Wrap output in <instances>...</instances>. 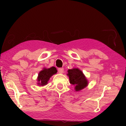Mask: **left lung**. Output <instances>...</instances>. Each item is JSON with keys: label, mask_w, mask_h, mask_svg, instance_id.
Returning <instances> with one entry per match:
<instances>
[{"label": "left lung", "mask_w": 126, "mask_h": 126, "mask_svg": "<svg viewBox=\"0 0 126 126\" xmlns=\"http://www.w3.org/2000/svg\"><path fill=\"white\" fill-rule=\"evenodd\" d=\"M56 68L52 67L49 68L44 67L39 72L37 78V84L39 86H44L48 84L51 77L57 73Z\"/></svg>", "instance_id": "left-lung-1"}]
</instances>
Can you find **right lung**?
Masks as SVG:
<instances>
[{
	"label": "right lung",
	"mask_w": 126,
	"mask_h": 126,
	"mask_svg": "<svg viewBox=\"0 0 126 126\" xmlns=\"http://www.w3.org/2000/svg\"><path fill=\"white\" fill-rule=\"evenodd\" d=\"M67 76L69 77L70 83L74 86L76 91H80L88 86V80L82 71L79 68L68 69Z\"/></svg>",
	"instance_id": "right-lung-1"
}]
</instances>
